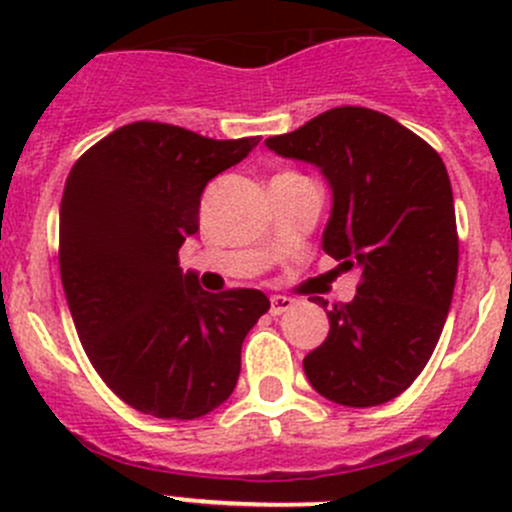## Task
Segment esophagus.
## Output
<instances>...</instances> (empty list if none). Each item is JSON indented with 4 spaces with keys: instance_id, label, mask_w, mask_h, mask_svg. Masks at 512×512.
<instances>
[{
    "instance_id": "34e87169",
    "label": "esophagus",
    "mask_w": 512,
    "mask_h": 512,
    "mask_svg": "<svg viewBox=\"0 0 512 512\" xmlns=\"http://www.w3.org/2000/svg\"><path fill=\"white\" fill-rule=\"evenodd\" d=\"M294 307V299L292 297H285V294H272V299H270V312L275 314H285V312H289V309Z\"/></svg>"
}]
</instances>
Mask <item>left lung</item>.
Here are the masks:
<instances>
[{
  "mask_svg": "<svg viewBox=\"0 0 512 512\" xmlns=\"http://www.w3.org/2000/svg\"><path fill=\"white\" fill-rule=\"evenodd\" d=\"M265 143L322 170L332 188L322 247L339 270L361 272L352 302L327 309L317 297L329 334L304 356V374L334 404H386L428 364L451 309L458 232L446 165L399 121L361 106Z\"/></svg>",
  "mask_w": 512,
  "mask_h": 512,
  "instance_id": "1",
  "label": "left lung"
}]
</instances>
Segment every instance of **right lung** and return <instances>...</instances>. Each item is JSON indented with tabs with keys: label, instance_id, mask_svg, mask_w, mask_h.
I'll use <instances>...</instances> for the list:
<instances>
[{
	"label": "right lung",
	"instance_id": "1",
	"mask_svg": "<svg viewBox=\"0 0 512 512\" xmlns=\"http://www.w3.org/2000/svg\"><path fill=\"white\" fill-rule=\"evenodd\" d=\"M257 143L136 121L91 146L66 178V302L98 376L141 414L190 421L225 404L242 342L270 309L260 289L210 294L178 267L205 185Z\"/></svg>",
	"mask_w": 512,
	"mask_h": 512
}]
</instances>
